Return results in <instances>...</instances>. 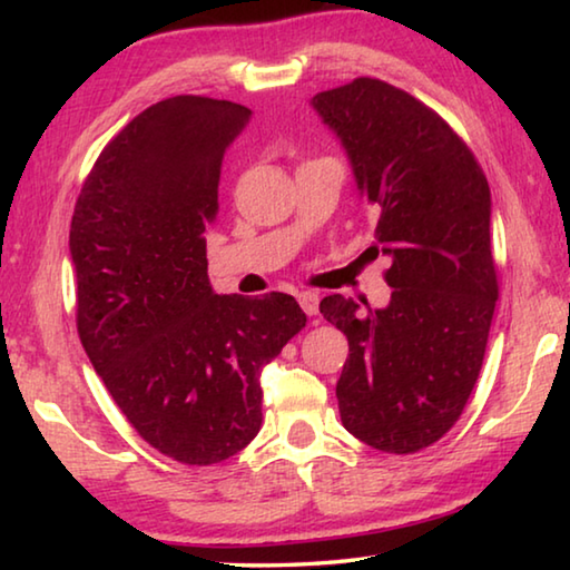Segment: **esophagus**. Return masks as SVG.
Instances as JSON below:
<instances>
[{"label": "esophagus", "instance_id": "34e87169", "mask_svg": "<svg viewBox=\"0 0 570 570\" xmlns=\"http://www.w3.org/2000/svg\"><path fill=\"white\" fill-rule=\"evenodd\" d=\"M298 304H302L306 316H316V312H320V294L302 292V294H298Z\"/></svg>", "mask_w": 570, "mask_h": 570}]
</instances>
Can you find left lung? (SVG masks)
<instances>
[{
    "instance_id": "obj_1",
    "label": "left lung",
    "mask_w": 570,
    "mask_h": 570,
    "mask_svg": "<svg viewBox=\"0 0 570 570\" xmlns=\"http://www.w3.org/2000/svg\"><path fill=\"white\" fill-rule=\"evenodd\" d=\"M312 102L342 138L392 258L387 308L342 294L320 304L350 342L342 424L374 450L410 455L460 420L485 356L498 302L488 178L435 110L377 77Z\"/></svg>"
}]
</instances>
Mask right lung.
Wrapping results in <instances>:
<instances>
[{
	"label": "right lung",
	"instance_id": "obj_1",
	"mask_svg": "<svg viewBox=\"0 0 570 570\" xmlns=\"http://www.w3.org/2000/svg\"><path fill=\"white\" fill-rule=\"evenodd\" d=\"M248 120L204 95L150 105L102 148L72 214L80 342L135 432L183 465L258 435L262 366L306 326L294 296L208 284L220 163Z\"/></svg>",
	"mask_w": 570,
	"mask_h": 570
}]
</instances>
